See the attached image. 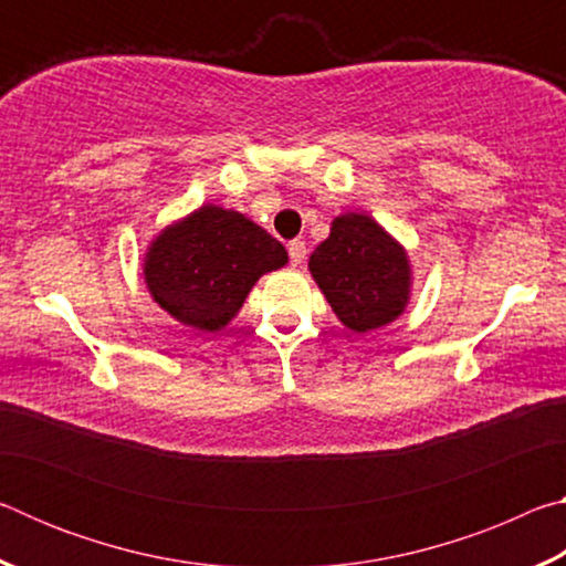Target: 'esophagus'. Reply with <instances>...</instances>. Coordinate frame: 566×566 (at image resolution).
<instances>
[{"label": "esophagus", "instance_id": "34e87169", "mask_svg": "<svg viewBox=\"0 0 566 566\" xmlns=\"http://www.w3.org/2000/svg\"><path fill=\"white\" fill-rule=\"evenodd\" d=\"M290 262H292V266H302L304 264V260H306V247H304V242L302 239H292L290 242Z\"/></svg>", "mask_w": 566, "mask_h": 566}]
</instances>
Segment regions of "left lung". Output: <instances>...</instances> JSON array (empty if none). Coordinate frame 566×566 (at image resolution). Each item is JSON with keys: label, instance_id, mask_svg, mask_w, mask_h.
Wrapping results in <instances>:
<instances>
[{"label": "left lung", "instance_id": "obj_1", "mask_svg": "<svg viewBox=\"0 0 566 566\" xmlns=\"http://www.w3.org/2000/svg\"><path fill=\"white\" fill-rule=\"evenodd\" d=\"M312 280L344 327L367 334L405 314L411 300L409 254L377 219L344 212L310 256Z\"/></svg>", "mask_w": 566, "mask_h": 566}]
</instances>
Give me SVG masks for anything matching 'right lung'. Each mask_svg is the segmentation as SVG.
<instances>
[{
  "mask_svg": "<svg viewBox=\"0 0 566 566\" xmlns=\"http://www.w3.org/2000/svg\"><path fill=\"white\" fill-rule=\"evenodd\" d=\"M290 262L282 242L237 209L202 205L159 229L142 274L151 300L171 319L199 332L232 322L266 272Z\"/></svg>",
  "mask_w": 566,
  "mask_h": 566,
  "instance_id": "obj_1",
  "label": "right lung"
}]
</instances>
